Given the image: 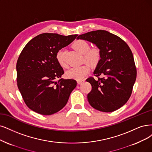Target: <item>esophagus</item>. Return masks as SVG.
<instances>
[{
	"label": "esophagus",
	"instance_id": "esophagus-1",
	"mask_svg": "<svg viewBox=\"0 0 152 152\" xmlns=\"http://www.w3.org/2000/svg\"><path fill=\"white\" fill-rule=\"evenodd\" d=\"M83 82H84V80H77V83L78 85H81V84H82Z\"/></svg>",
	"mask_w": 152,
	"mask_h": 152
}]
</instances>
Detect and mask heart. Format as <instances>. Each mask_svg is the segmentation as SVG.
<instances>
[{
    "mask_svg": "<svg viewBox=\"0 0 152 152\" xmlns=\"http://www.w3.org/2000/svg\"><path fill=\"white\" fill-rule=\"evenodd\" d=\"M73 47L81 54H83L85 60L92 66L96 65L101 59V51L97 48L89 49V44L84 40H77L74 44ZM66 50L63 49L58 50L56 54V59L58 63L62 66H67L66 59ZM90 71V67L88 64H83L81 66L72 67L66 72V76L70 79L81 80L83 79Z\"/></svg>",
    "mask_w": 152,
    "mask_h": 152,
    "instance_id": "obj_1",
    "label": "heart"
}]
</instances>
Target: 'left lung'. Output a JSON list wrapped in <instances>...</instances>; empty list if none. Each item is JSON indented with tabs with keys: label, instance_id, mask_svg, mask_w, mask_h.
Returning <instances> with one entry per match:
<instances>
[{
	"label": "left lung",
	"instance_id": "left-lung-1",
	"mask_svg": "<svg viewBox=\"0 0 152 152\" xmlns=\"http://www.w3.org/2000/svg\"><path fill=\"white\" fill-rule=\"evenodd\" d=\"M77 39L95 44L101 51V59L93 72L98 80L92 77L86 80L92 86L88 94L89 103L103 112L119 109L130 98L137 77L131 49L120 37L104 30L83 34Z\"/></svg>",
	"mask_w": 152,
	"mask_h": 152
}]
</instances>
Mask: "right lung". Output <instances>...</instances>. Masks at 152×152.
I'll use <instances>...</instances> for the list:
<instances>
[{
	"label": "right lung",
	"instance_id": "1",
	"mask_svg": "<svg viewBox=\"0 0 152 152\" xmlns=\"http://www.w3.org/2000/svg\"><path fill=\"white\" fill-rule=\"evenodd\" d=\"M77 36L41 34L22 50L16 65L17 81L22 98L31 110L50 115L66 104L77 83L61 78L64 71L56 59V54Z\"/></svg>",
	"mask_w": 152,
	"mask_h": 152
}]
</instances>
